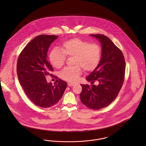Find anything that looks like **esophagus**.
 I'll list each match as a JSON object with an SVG mask.
<instances>
[{
	"instance_id": "obj_1",
	"label": "esophagus",
	"mask_w": 146,
	"mask_h": 146,
	"mask_svg": "<svg viewBox=\"0 0 146 146\" xmlns=\"http://www.w3.org/2000/svg\"><path fill=\"white\" fill-rule=\"evenodd\" d=\"M74 84H73V83H68V86H69V87H72V86H74Z\"/></svg>"
}]
</instances>
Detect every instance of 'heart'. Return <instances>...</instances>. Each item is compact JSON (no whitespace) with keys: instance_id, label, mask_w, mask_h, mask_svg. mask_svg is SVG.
I'll return each mask as SVG.
<instances>
[{"instance_id":"obj_1","label":"heart","mask_w":146,"mask_h":146,"mask_svg":"<svg viewBox=\"0 0 146 146\" xmlns=\"http://www.w3.org/2000/svg\"><path fill=\"white\" fill-rule=\"evenodd\" d=\"M101 48L96 43L78 38H74L65 41L62 44L61 50L53 49L49 55L51 64L56 68H60L64 65L66 56H74L75 66L65 67L60 73L63 79L70 82L76 81L82 73V67L84 70H94L98 65L101 58Z\"/></svg>"}]
</instances>
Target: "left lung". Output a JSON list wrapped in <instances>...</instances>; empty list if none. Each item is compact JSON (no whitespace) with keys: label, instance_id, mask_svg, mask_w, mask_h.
Instances as JSON below:
<instances>
[{"label":"left lung","instance_id":"1","mask_svg":"<svg viewBox=\"0 0 146 146\" xmlns=\"http://www.w3.org/2000/svg\"><path fill=\"white\" fill-rule=\"evenodd\" d=\"M100 42L102 47L101 60L86 78L93 84H81L80 100L84 106L98 110L108 106L118 95L124 81L125 62L122 52L111 40L102 34L90 35Z\"/></svg>","mask_w":146,"mask_h":146}]
</instances>
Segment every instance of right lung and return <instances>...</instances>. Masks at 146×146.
Segmentation results:
<instances>
[{
	"label": "right lung",
	"instance_id": "obj_1",
	"mask_svg": "<svg viewBox=\"0 0 146 146\" xmlns=\"http://www.w3.org/2000/svg\"><path fill=\"white\" fill-rule=\"evenodd\" d=\"M57 35H40L29 42L18 58L17 71L19 82L27 97L37 106L49 108L57 104L66 88L65 81L56 80L52 85L46 79L53 68L47 52Z\"/></svg>",
	"mask_w": 146,
	"mask_h": 146
}]
</instances>
